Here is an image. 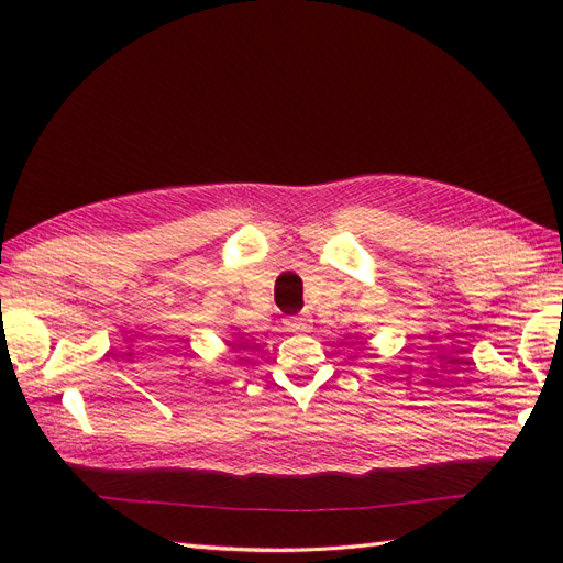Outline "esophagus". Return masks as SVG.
<instances>
[{
	"instance_id": "1",
	"label": "esophagus",
	"mask_w": 563,
	"mask_h": 563,
	"mask_svg": "<svg viewBox=\"0 0 563 563\" xmlns=\"http://www.w3.org/2000/svg\"><path fill=\"white\" fill-rule=\"evenodd\" d=\"M285 324V329L288 331H307L309 329V319H305V317H288L283 321Z\"/></svg>"
}]
</instances>
